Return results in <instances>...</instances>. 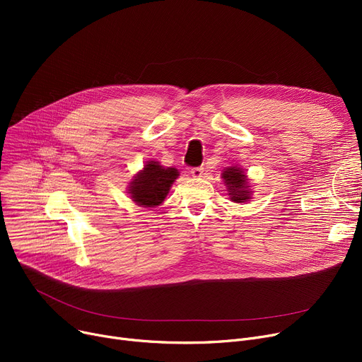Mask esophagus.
<instances>
[{
	"mask_svg": "<svg viewBox=\"0 0 362 362\" xmlns=\"http://www.w3.org/2000/svg\"><path fill=\"white\" fill-rule=\"evenodd\" d=\"M191 175H192L194 177H202V175H204V168H202V167H195V168H192V170H191Z\"/></svg>",
	"mask_w": 362,
	"mask_h": 362,
	"instance_id": "esophagus-1",
	"label": "esophagus"
}]
</instances>
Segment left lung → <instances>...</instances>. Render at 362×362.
Returning <instances> with one entry per match:
<instances>
[{
	"label": "left lung",
	"instance_id": "1",
	"mask_svg": "<svg viewBox=\"0 0 362 362\" xmlns=\"http://www.w3.org/2000/svg\"><path fill=\"white\" fill-rule=\"evenodd\" d=\"M221 179L226 185L229 199L236 204H243L252 199V187L250 177L246 175L245 168L239 165L226 167L221 173Z\"/></svg>",
	"mask_w": 362,
	"mask_h": 362
}]
</instances>
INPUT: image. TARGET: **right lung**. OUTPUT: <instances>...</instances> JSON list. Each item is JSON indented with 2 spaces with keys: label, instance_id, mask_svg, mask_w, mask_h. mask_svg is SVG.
I'll list each match as a JSON object with an SVG mask.
<instances>
[{
  "label": "right lung",
  "instance_id": "obj_1",
  "mask_svg": "<svg viewBox=\"0 0 362 362\" xmlns=\"http://www.w3.org/2000/svg\"><path fill=\"white\" fill-rule=\"evenodd\" d=\"M179 177V171L175 167H163L158 161L149 160L144 168L133 175L127 186L130 199L146 208H154L164 202L175 180Z\"/></svg>",
  "mask_w": 362,
  "mask_h": 362
}]
</instances>
